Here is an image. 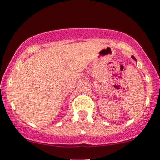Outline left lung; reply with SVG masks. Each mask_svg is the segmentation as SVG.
Masks as SVG:
<instances>
[{
	"label": "left lung",
	"mask_w": 160,
	"mask_h": 160,
	"mask_svg": "<svg viewBox=\"0 0 160 160\" xmlns=\"http://www.w3.org/2000/svg\"><path fill=\"white\" fill-rule=\"evenodd\" d=\"M132 58H134V59H135V60H136V59H135V56H132Z\"/></svg>",
	"instance_id": "8db88e82"
}]
</instances>
